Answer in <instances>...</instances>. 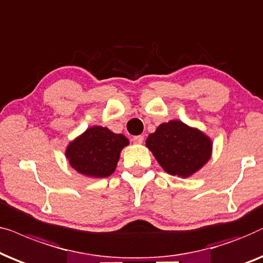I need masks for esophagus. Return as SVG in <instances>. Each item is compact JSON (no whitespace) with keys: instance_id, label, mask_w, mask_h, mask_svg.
Wrapping results in <instances>:
<instances>
[{"instance_id":"34e87169","label":"esophagus","mask_w":263,"mask_h":263,"mask_svg":"<svg viewBox=\"0 0 263 263\" xmlns=\"http://www.w3.org/2000/svg\"><path fill=\"white\" fill-rule=\"evenodd\" d=\"M132 141H134L136 144H142V143L144 142V137H143V136H135Z\"/></svg>"}]
</instances>
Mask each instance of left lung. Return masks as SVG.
<instances>
[{
	"label": "left lung",
	"mask_w": 263,
	"mask_h": 263,
	"mask_svg": "<svg viewBox=\"0 0 263 263\" xmlns=\"http://www.w3.org/2000/svg\"><path fill=\"white\" fill-rule=\"evenodd\" d=\"M145 145L163 171L171 176L189 178L198 172L212 156L213 142L201 129L180 120L157 126Z\"/></svg>",
	"instance_id": "1"
}]
</instances>
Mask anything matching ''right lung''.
Returning <instances> with one entry per match:
<instances>
[{
    "mask_svg": "<svg viewBox=\"0 0 263 263\" xmlns=\"http://www.w3.org/2000/svg\"><path fill=\"white\" fill-rule=\"evenodd\" d=\"M128 139L102 126H91L69 142L65 155L77 172L89 178H106L114 173L121 150Z\"/></svg>",
    "mask_w": 263,
    "mask_h": 263,
    "instance_id": "obj_1",
    "label": "right lung"
}]
</instances>
